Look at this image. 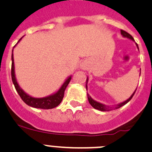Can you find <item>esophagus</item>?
<instances>
[{"label":"esophagus","instance_id":"34e87169","mask_svg":"<svg viewBox=\"0 0 152 152\" xmlns=\"http://www.w3.org/2000/svg\"><path fill=\"white\" fill-rule=\"evenodd\" d=\"M80 68H81V69H83V70H86L87 69V66H86V64H82L80 65Z\"/></svg>","mask_w":152,"mask_h":152}]
</instances>
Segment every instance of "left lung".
<instances>
[{
	"mask_svg": "<svg viewBox=\"0 0 152 152\" xmlns=\"http://www.w3.org/2000/svg\"><path fill=\"white\" fill-rule=\"evenodd\" d=\"M121 34H122L123 37H126V38H129V39H130V40H132V41H134V40L133 37H132V36L130 34H129V33L126 32V31H124V30H121ZM136 46H137V49H139V48H138V45L137 44V43H136ZM88 80V77H87L86 83V90H87V88H88V86H87ZM136 90H137V88H136V89H135V91H134L133 94H132V95L130 96V97H129V98H128L126 100H125V101L122 102V103H118V104L113 105V106H107V105H105V104H103V103H100V102L96 101V100H94V99L91 98V96H90L89 94H88V93H87V96H88V102H89V103H90V104H91V106H92L93 108H94V109H97V110L102 111V112H109V111H112V110H115V109H119V108L122 107L123 106H124V105L126 104L128 102L130 101L131 99L132 98V97H133L134 94V93H135V91H136Z\"/></svg>",
	"mask_w": 152,
	"mask_h": 152,
	"instance_id": "8db88e82",
	"label": "left lung"
}]
</instances>
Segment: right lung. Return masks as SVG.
Returning <instances> with one entry per match:
<instances>
[{
	"label": "right lung",
	"mask_w": 152,
	"mask_h": 152,
	"mask_svg": "<svg viewBox=\"0 0 152 152\" xmlns=\"http://www.w3.org/2000/svg\"><path fill=\"white\" fill-rule=\"evenodd\" d=\"M22 38H23V37L18 40L17 44L20 41V40H21ZM16 45L13 47V49L15 47ZM13 49L12 52V80L13 84H14L15 87L16 91L18 93L20 97H21L23 101L26 104L28 105V106L33 108H36V109H50L58 106V105L61 103L63 98H64V91H65L66 88L68 84L69 83L70 80H71L72 75L69 76L66 79V80L64 81V83L62 84V86L60 87V88L56 91V92L43 97H32V96L28 94L26 92H25V91L22 89V88L20 86L18 83L17 79H16L15 72L14 58H13Z\"/></svg>",
	"instance_id": "right-lung-1"
}]
</instances>
